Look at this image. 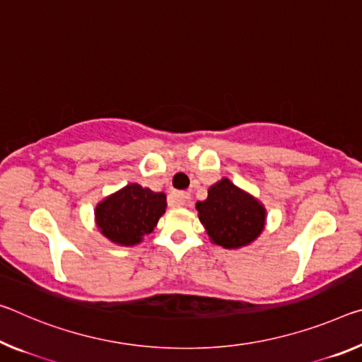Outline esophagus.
Wrapping results in <instances>:
<instances>
[{"mask_svg":"<svg viewBox=\"0 0 362 362\" xmlns=\"http://www.w3.org/2000/svg\"><path fill=\"white\" fill-rule=\"evenodd\" d=\"M170 203L174 206H179V208H183L190 203V193L187 192H174L170 194Z\"/></svg>","mask_w":362,"mask_h":362,"instance_id":"34e87169","label":"esophagus"}]
</instances>
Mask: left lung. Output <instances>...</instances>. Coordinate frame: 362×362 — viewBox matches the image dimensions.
Returning <instances> with one entry per match:
<instances>
[{
    "label": "left lung",
    "instance_id": "left-lung-1",
    "mask_svg": "<svg viewBox=\"0 0 362 362\" xmlns=\"http://www.w3.org/2000/svg\"><path fill=\"white\" fill-rule=\"evenodd\" d=\"M197 209L211 242L227 250L253 243L266 223V208L228 179L214 183Z\"/></svg>",
    "mask_w": 362,
    "mask_h": 362
}]
</instances>
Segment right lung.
<instances>
[{
  "label": "right lung",
  "mask_w": 362,
  "mask_h": 362,
  "mask_svg": "<svg viewBox=\"0 0 362 362\" xmlns=\"http://www.w3.org/2000/svg\"><path fill=\"white\" fill-rule=\"evenodd\" d=\"M165 194L129 183L98 203L95 219L100 232L120 246H134L151 233L165 212Z\"/></svg>",
  "instance_id": "obj_1"
}]
</instances>
